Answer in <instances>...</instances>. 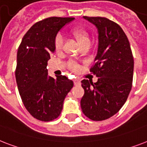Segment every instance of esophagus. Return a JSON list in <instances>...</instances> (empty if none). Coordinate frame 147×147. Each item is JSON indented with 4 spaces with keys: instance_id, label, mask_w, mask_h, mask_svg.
<instances>
[{
    "instance_id": "obj_1",
    "label": "esophagus",
    "mask_w": 147,
    "mask_h": 147,
    "mask_svg": "<svg viewBox=\"0 0 147 147\" xmlns=\"http://www.w3.org/2000/svg\"><path fill=\"white\" fill-rule=\"evenodd\" d=\"M73 82H74V84L75 85H80L81 84V82H80V81L78 78H75V79L73 80Z\"/></svg>"
}]
</instances>
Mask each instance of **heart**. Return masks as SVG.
<instances>
[{
  "mask_svg": "<svg viewBox=\"0 0 147 147\" xmlns=\"http://www.w3.org/2000/svg\"><path fill=\"white\" fill-rule=\"evenodd\" d=\"M70 33L74 38L77 40L81 47L90 45V34L86 28L83 27H75L70 31ZM63 47V40L62 37L57 36L54 40V49L57 53L62 51ZM68 68L73 71H77L79 69V65L76 63L69 62L68 64Z\"/></svg>",
  "mask_w": 147,
  "mask_h": 147,
  "instance_id": "heart-1",
  "label": "heart"
}]
</instances>
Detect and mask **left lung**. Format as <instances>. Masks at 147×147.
<instances>
[{"label":"left lung","instance_id":"8db88e82","mask_svg":"<svg viewBox=\"0 0 147 147\" xmlns=\"http://www.w3.org/2000/svg\"><path fill=\"white\" fill-rule=\"evenodd\" d=\"M84 19L96 26L97 54L90 71L98 77L96 83L84 79L82 112L93 121H103L116 114L131 90L134 58L129 40L119 24L106 17Z\"/></svg>","mask_w":147,"mask_h":147}]
</instances>
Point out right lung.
I'll list each match as a JSON object with an SVG mask.
<instances>
[{
	"label": "right lung",
	"instance_id": "1",
	"mask_svg": "<svg viewBox=\"0 0 147 147\" xmlns=\"http://www.w3.org/2000/svg\"><path fill=\"white\" fill-rule=\"evenodd\" d=\"M73 17L46 18L34 23L22 38L17 51L16 80L24 106L42 121L56 119L73 82L65 76H48L47 61L54 51L57 32Z\"/></svg>",
	"mask_w": 147,
	"mask_h": 147
}]
</instances>
